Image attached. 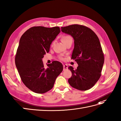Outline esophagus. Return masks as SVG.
<instances>
[{
  "label": "esophagus",
  "instance_id": "esophagus-1",
  "mask_svg": "<svg viewBox=\"0 0 121 121\" xmlns=\"http://www.w3.org/2000/svg\"><path fill=\"white\" fill-rule=\"evenodd\" d=\"M67 68H68V66L66 64H64L63 65V70L65 71L67 69Z\"/></svg>",
  "mask_w": 121,
  "mask_h": 121
}]
</instances>
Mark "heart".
Instances as JSON below:
<instances>
[{"instance_id": "obj_1", "label": "heart", "mask_w": 121, "mask_h": 121, "mask_svg": "<svg viewBox=\"0 0 121 121\" xmlns=\"http://www.w3.org/2000/svg\"><path fill=\"white\" fill-rule=\"evenodd\" d=\"M70 40H73V39H72V37L69 35H63L61 37V41L64 43V44H65L67 42L69 41ZM52 44H53V42H52ZM59 59L60 60H63V58L61 57H60Z\"/></svg>"}]
</instances>
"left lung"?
<instances>
[{
    "instance_id": "left-lung-1",
    "label": "left lung",
    "mask_w": 121,
    "mask_h": 121,
    "mask_svg": "<svg viewBox=\"0 0 121 121\" xmlns=\"http://www.w3.org/2000/svg\"><path fill=\"white\" fill-rule=\"evenodd\" d=\"M61 31L74 39L72 59L78 64L77 69L69 67L72 76L68 81L73 87L86 91L92 87L100 79L104 62L100 42L95 32L88 27L73 24L61 27Z\"/></svg>"
}]
</instances>
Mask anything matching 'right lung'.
I'll return each instance as SVG.
<instances>
[{
  "label": "right lung",
  "mask_w": 121,
  "mask_h": 121,
  "mask_svg": "<svg viewBox=\"0 0 121 121\" xmlns=\"http://www.w3.org/2000/svg\"><path fill=\"white\" fill-rule=\"evenodd\" d=\"M60 32L58 26H33L21 37L15 64L24 84L34 92L44 94L50 91L62 72L63 67L60 62L54 61L45 68L42 60Z\"/></svg>",
  "instance_id": "right-lung-1"
}]
</instances>
